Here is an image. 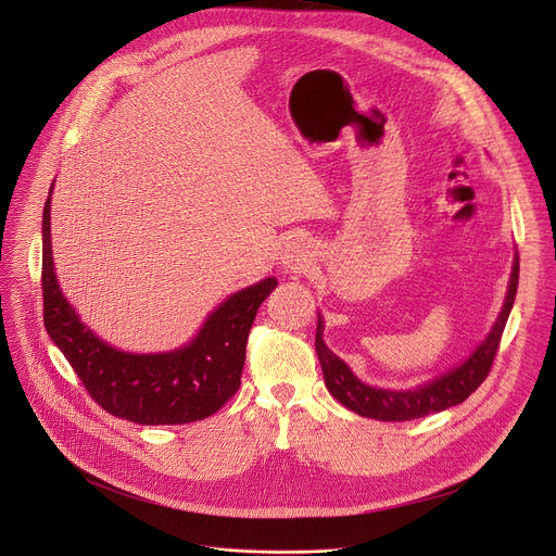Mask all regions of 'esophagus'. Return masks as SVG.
Here are the masks:
<instances>
[{
  "mask_svg": "<svg viewBox=\"0 0 556 556\" xmlns=\"http://www.w3.org/2000/svg\"><path fill=\"white\" fill-rule=\"evenodd\" d=\"M309 264H312V255H309L307 247H303L299 242L286 244V249L281 253V266L288 273H301V270L309 268Z\"/></svg>",
  "mask_w": 556,
  "mask_h": 556,
  "instance_id": "obj_1",
  "label": "esophagus"
}]
</instances>
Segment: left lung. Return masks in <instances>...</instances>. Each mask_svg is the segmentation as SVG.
<instances>
[{
    "instance_id": "obj_1",
    "label": "left lung",
    "mask_w": 556,
    "mask_h": 556,
    "mask_svg": "<svg viewBox=\"0 0 556 556\" xmlns=\"http://www.w3.org/2000/svg\"><path fill=\"white\" fill-rule=\"evenodd\" d=\"M517 283H519V255H515V262H513V275H510L504 307L497 316L493 330L482 341V345H478V350H475L459 367L433 378L431 382L420 384L418 389H407V391H391V389L369 387L361 382L352 374V369L324 343V321L319 316L314 348L324 369L328 391L341 405H345L354 414L382 420V422L416 420V418H425L429 414H438L464 403L468 395L486 380L493 367V361L508 321V314L515 303Z\"/></svg>"
}]
</instances>
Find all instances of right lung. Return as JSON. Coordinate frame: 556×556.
Instances as JSON below:
<instances>
[{
  "mask_svg": "<svg viewBox=\"0 0 556 556\" xmlns=\"http://www.w3.org/2000/svg\"><path fill=\"white\" fill-rule=\"evenodd\" d=\"M41 226L43 324L94 403L136 425H187L213 416L232 399L242 384L249 332L260 305L277 288L275 277L230 294L189 345L129 354L101 341L63 296L52 264L50 195Z\"/></svg>",
  "mask_w": 556,
  "mask_h": 556,
  "instance_id": "1",
  "label": "right lung"
}]
</instances>
